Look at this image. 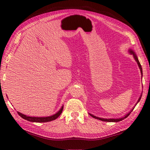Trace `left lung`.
Here are the masks:
<instances>
[{"label":"left lung","mask_w":150,"mask_h":150,"mask_svg":"<svg viewBox=\"0 0 150 150\" xmlns=\"http://www.w3.org/2000/svg\"><path fill=\"white\" fill-rule=\"evenodd\" d=\"M129 52L130 53H131V54H132V55H133V57H134L135 60H136V62H137V64H138V66H139V67L140 69H141V75H142V67H141V64H140V62H139V59H138V58H137V57L135 53L134 52H133V51L132 50H131V49L129 50ZM142 94H141V96H140V97H139V100H138V101H137V104H136L135 105L137 104V103H138L140 101V100H141V97H142ZM134 108H135V107H134V108H133V109H132V110L130 111V112H129L128 113H127V114L126 115L124 116V117H122V118H119V119H104V118L97 117L93 115H91V114H90V113H89V114H90V115H91L92 117H93L94 119H96L100 120H102V121H104V122H119V121L122 120H123V119H126V117H128L129 115V114L131 113L132 111L133 110V109H134Z\"/></svg>","instance_id":"1"}]
</instances>
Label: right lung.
<instances>
[{
  "mask_svg": "<svg viewBox=\"0 0 150 150\" xmlns=\"http://www.w3.org/2000/svg\"><path fill=\"white\" fill-rule=\"evenodd\" d=\"M63 106L62 108H60V110L58 111V112L56 113L55 114H54L52 116H49V117H29L27 115H25L22 114L20 112L17 111L18 114L20 115L22 119H24L25 120H27L30 122H50V121H52L53 120H55L57 118H58L60 115L62 113V110H63Z\"/></svg>",
  "mask_w": 150,
  "mask_h": 150,
  "instance_id": "obj_1",
  "label": "right lung"
}]
</instances>
